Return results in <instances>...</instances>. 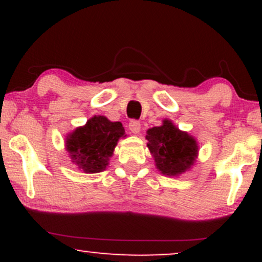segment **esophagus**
Wrapping results in <instances>:
<instances>
[{
    "mask_svg": "<svg viewBox=\"0 0 262 262\" xmlns=\"http://www.w3.org/2000/svg\"><path fill=\"white\" fill-rule=\"evenodd\" d=\"M128 128H129V130H130V133L139 134V132H140V123L137 122V121H132L130 123H129Z\"/></svg>",
    "mask_w": 262,
    "mask_h": 262,
    "instance_id": "34e87169",
    "label": "esophagus"
}]
</instances>
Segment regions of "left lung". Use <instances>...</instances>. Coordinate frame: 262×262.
<instances>
[{
  "label": "left lung",
  "instance_id": "8db88e82",
  "mask_svg": "<svg viewBox=\"0 0 262 262\" xmlns=\"http://www.w3.org/2000/svg\"><path fill=\"white\" fill-rule=\"evenodd\" d=\"M150 154L156 169L165 176H180L191 170L198 158V141L187 132H183L170 119H164L160 127L146 130Z\"/></svg>",
  "mask_w": 262,
  "mask_h": 262
}]
</instances>
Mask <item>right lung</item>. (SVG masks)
Segmentation results:
<instances>
[{"mask_svg": "<svg viewBox=\"0 0 262 262\" xmlns=\"http://www.w3.org/2000/svg\"><path fill=\"white\" fill-rule=\"evenodd\" d=\"M124 137L121 122H111L104 116H93L85 125L66 135L65 149L80 171L97 173L107 169L117 143Z\"/></svg>", "mask_w": 262, "mask_h": 262, "instance_id": "add662e5", "label": "right lung"}]
</instances>
